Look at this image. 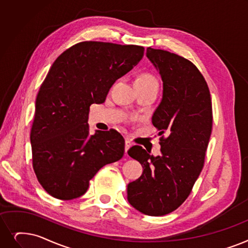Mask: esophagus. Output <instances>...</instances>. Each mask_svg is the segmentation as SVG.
Instances as JSON below:
<instances>
[{"mask_svg": "<svg viewBox=\"0 0 248 248\" xmlns=\"http://www.w3.org/2000/svg\"><path fill=\"white\" fill-rule=\"evenodd\" d=\"M124 143H125V148H124V151H125V153L127 154V150L132 147V145H133V144H132V142H131L130 140H128V139H125V140H124Z\"/></svg>", "mask_w": 248, "mask_h": 248, "instance_id": "34e87169", "label": "esophagus"}]
</instances>
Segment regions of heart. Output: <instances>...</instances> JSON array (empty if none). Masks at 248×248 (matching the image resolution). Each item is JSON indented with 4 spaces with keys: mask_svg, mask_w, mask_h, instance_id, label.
<instances>
[{
    "mask_svg": "<svg viewBox=\"0 0 248 248\" xmlns=\"http://www.w3.org/2000/svg\"><path fill=\"white\" fill-rule=\"evenodd\" d=\"M137 80H139V81H144V82L156 81V79H155L153 76H151L150 74H143V75H141V76H140Z\"/></svg>",
    "mask_w": 248,
    "mask_h": 248,
    "instance_id": "1",
    "label": "heart"
}]
</instances>
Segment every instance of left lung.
<instances>
[{"instance_id": "8db88e82", "label": "left lung", "mask_w": 248, "mask_h": 248, "mask_svg": "<svg viewBox=\"0 0 248 248\" xmlns=\"http://www.w3.org/2000/svg\"><path fill=\"white\" fill-rule=\"evenodd\" d=\"M146 56L163 82L152 123L158 136L167 138L160 139L156 157L141 146L128 150L144 170L127 185V201L145 215L163 216L186 200L202 169L212 133V100L206 80L191 62L151 47Z\"/></svg>"}]
</instances>
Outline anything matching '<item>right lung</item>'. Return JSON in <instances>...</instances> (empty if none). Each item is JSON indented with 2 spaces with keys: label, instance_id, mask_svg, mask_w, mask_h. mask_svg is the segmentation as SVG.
I'll return each instance as SVG.
<instances>
[{
  "label": "right lung",
  "instance_id": "add662e5",
  "mask_svg": "<svg viewBox=\"0 0 248 248\" xmlns=\"http://www.w3.org/2000/svg\"><path fill=\"white\" fill-rule=\"evenodd\" d=\"M143 56V46L83 41L52 63L37 94L30 134L34 172L51 197L80 198L100 168L123 158L120 133L89 134V108L103 103L114 82Z\"/></svg>",
  "mask_w": 248,
  "mask_h": 248
}]
</instances>
